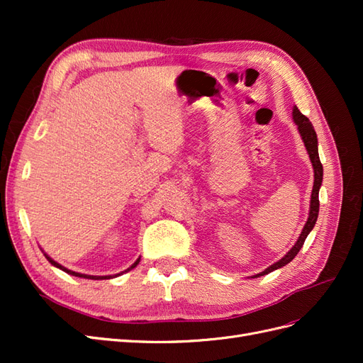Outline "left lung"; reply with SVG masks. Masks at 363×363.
<instances>
[{
    "label": "left lung",
    "instance_id": "1",
    "mask_svg": "<svg viewBox=\"0 0 363 363\" xmlns=\"http://www.w3.org/2000/svg\"><path fill=\"white\" fill-rule=\"evenodd\" d=\"M292 119L298 128V133L304 142V147L307 150V155H309V159L312 162V167H313V189H312V195H311V206H309V218H307V221L301 230V233L296 239V242L294 244V247L284 255L280 260H277L276 263H272L271 267H268L265 271H262L256 276H251V279H256L260 276H265V274H269L272 271H276L284 265H288V263L298 255V251L301 250L304 240L312 232V228L316 224V219H318V212H320V199H318V195H320V188L323 184V164L320 160V155H318V138H316V131L312 125V123L307 116H304L300 111L298 107L294 106L292 107Z\"/></svg>",
    "mask_w": 363,
    "mask_h": 363
}]
</instances>
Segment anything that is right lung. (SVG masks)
<instances>
[{"instance_id": "obj_1", "label": "right lung", "mask_w": 363, "mask_h": 363, "mask_svg": "<svg viewBox=\"0 0 363 363\" xmlns=\"http://www.w3.org/2000/svg\"><path fill=\"white\" fill-rule=\"evenodd\" d=\"M43 256L47 257V260L51 263L52 267H56V268H59V269H62V271H65L67 274H69V276H74V277H80V279H89V280H107V279H115V277H118V276H121V274H124V272H128V271H131L133 268H136L138 267V263H139V260H140V257L133 263V265H131L130 268H127L125 271H123V272H119V274H115V276H89V274H82V272H75V271H71V269H68V268H65L63 265H60V263H57L56 260L54 259H51L47 252H43Z\"/></svg>"}]
</instances>
